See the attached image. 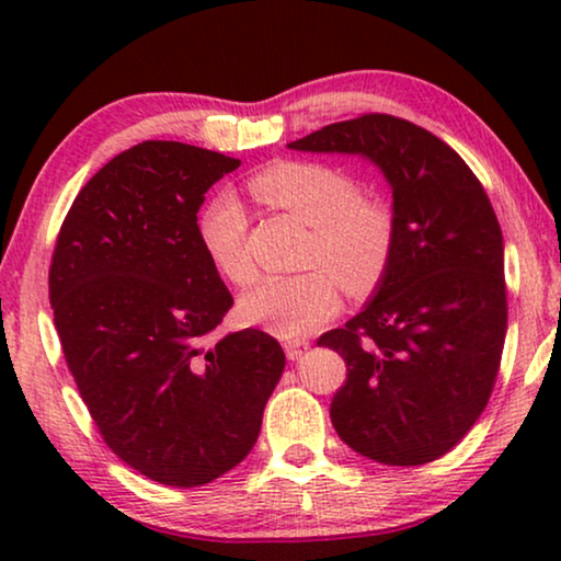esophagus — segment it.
<instances>
[{
  "label": "esophagus",
  "mask_w": 561,
  "mask_h": 561,
  "mask_svg": "<svg viewBox=\"0 0 561 561\" xmlns=\"http://www.w3.org/2000/svg\"><path fill=\"white\" fill-rule=\"evenodd\" d=\"M283 350H286L288 359H301L304 352L309 350V342H306V340H288V342H283Z\"/></svg>",
  "instance_id": "1"
}]
</instances>
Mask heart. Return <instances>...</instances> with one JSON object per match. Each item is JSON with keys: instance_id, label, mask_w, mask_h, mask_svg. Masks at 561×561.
<instances>
[{"instance_id": "b5f03b06", "label": "heart", "mask_w": 561, "mask_h": 561, "mask_svg": "<svg viewBox=\"0 0 561 561\" xmlns=\"http://www.w3.org/2000/svg\"><path fill=\"white\" fill-rule=\"evenodd\" d=\"M248 188L267 209L311 227L306 265H321L298 275H271L248 290L240 311L250 324L296 340L334 317L340 283L352 296H363L382 280L396 248L393 211L378 198L359 196L347 171L313 160H278L252 175ZM248 229V211L232 194L214 196L198 217L202 248L232 286L255 278Z\"/></svg>"}]
</instances>
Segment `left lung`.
<instances>
[{"label": "left lung", "mask_w": 561, "mask_h": 561, "mask_svg": "<svg viewBox=\"0 0 561 561\" xmlns=\"http://www.w3.org/2000/svg\"><path fill=\"white\" fill-rule=\"evenodd\" d=\"M288 148L365 156L393 188L396 248L378 290L319 336L347 363L329 416L367 459L434 462L485 411L501 367L508 301L493 204L447 142L393 114L334 122Z\"/></svg>", "instance_id": "obj_1"}]
</instances>
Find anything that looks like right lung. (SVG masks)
<instances>
[{
	"instance_id": "1",
	"label": "right lung",
	"mask_w": 561,
	"mask_h": 561,
	"mask_svg": "<svg viewBox=\"0 0 561 561\" xmlns=\"http://www.w3.org/2000/svg\"><path fill=\"white\" fill-rule=\"evenodd\" d=\"M234 168L194 145H135L79 191L53 250L68 370L106 447L160 485H206L240 465L286 367L260 329L202 344L234 301L196 211Z\"/></svg>"
}]
</instances>
